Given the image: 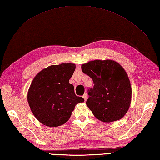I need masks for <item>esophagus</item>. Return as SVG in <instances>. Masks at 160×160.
Instances as JSON below:
<instances>
[{
  "label": "esophagus",
  "mask_w": 160,
  "mask_h": 160,
  "mask_svg": "<svg viewBox=\"0 0 160 160\" xmlns=\"http://www.w3.org/2000/svg\"><path fill=\"white\" fill-rule=\"evenodd\" d=\"M83 99H84L85 101H86V100H87V98H88L87 93H84V95L83 96Z\"/></svg>",
  "instance_id": "1"
}]
</instances>
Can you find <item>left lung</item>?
Wrapping results in <instances>:
<instances>
[{"mask_svg":"<svg viewBox=\"0 0 160 160\" xmlns=\"http://www.w3.org/2000/svg\"><path fill=\"white\" fill-rule=\"evenodd\" d=\"M82 69L93 82L86 103L94 116L103 122L122 119L131 99L130 81L124 68L113 60H96L82 64Z\"/></svg>","mask_w":160,"mask_h":160,"instance_id":"8db88e82","label":"left lung"}]
</instances>
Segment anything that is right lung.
<instances>
[{
	"label": "right lung",
	"mask_w": 160,
	"mask_h": 160,
	"mask_svg": "<svg viewBox=\"0 0 160 160\" xmlns=\"http://www.w3.org/2000/svg\"><path fill=\"white\" fill-rule=\"evenodd\" d=\"M76 68L74 64L51 65L33 78L27 95L31 110L41 124L58 127L68 121L77 103L84 102L76 96L69 80Z\"/></svg>",
	"instance_id": "add662e5"
}]
</instances>
